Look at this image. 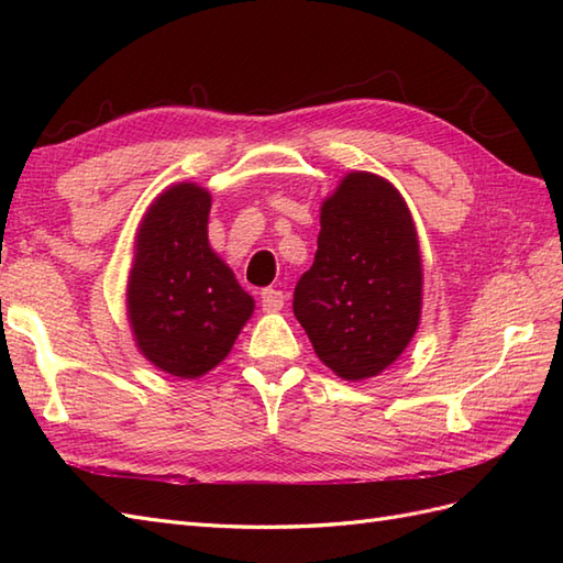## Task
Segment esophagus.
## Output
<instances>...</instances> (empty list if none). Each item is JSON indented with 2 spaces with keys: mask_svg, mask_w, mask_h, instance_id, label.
Masks as SVG:
<instances>
[{
  "mask_svg": "<svg viewBox=\"0 0 563 563\" xmlns=\"http://www.w3.org/2000/svg\"><path fill=\"white\" fill-rule=\"evenodd\" d=\"M285 305V295L275 288H263L261 290V307L263 312H278Z\"/></svg>",
  "mask_w": 563,
  "mask_h": 563,
  "instance_id": "obj_1",
  "label": "esophagus"
}]
</instances>
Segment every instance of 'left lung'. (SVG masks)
I'll return each instance as SVG.
<instances>
[{
    "label": "left lung",
    "mask_w": 563,
    "mask_h": 563,
    "mask_svg": "<svg viewBox=\"0 0 563 563\" xmlns=\"http://www.w3.org/2000/svg\"><path fill=\"white\" fill-rule=\"evenodd\" d=\"M421 254L397 188L355 172L321 206L312 268L295 285L292 312L319 361L343 379L379 375L421 319Z\"/></svg>",
    "instance_id": "1"
}]
</instances>
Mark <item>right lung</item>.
Listing matches in <instances>:
<instances>
[{
  "mask_svg": "<svg viewBox=\"0 0 563 563\" xmlns=\"http://www.w3.org/2000/svg\"><path fill=\"white\" fill-rule=\"evenodd\" d=\"M210 194L178 184L142 220L128 314L142 355L174 377L206 375L232 351L254 300L208 244Z\"/></svg>",
  "mask_w": 563,
  "mask_h": 563,
  "instance_id": "add662e5",
  "label": "right lung"
}]
</instances>
